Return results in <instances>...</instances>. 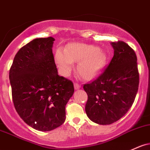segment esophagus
I'll list each match as a JSON object with an SVG mask.
<instances>
[{
	"label": "esophagus",
	"mask_w": 150,
	"mask_h": 150,
	"mask_svg": "<svg viewBox=\"0 0 150 150\" xmlns=\"http://www.w3.org/2000/svg\"><path fill=\"white\" fill-rule=\"evenodd\" d=\"M74 88H75V90H78V89H80V88H81V85H80V84L75 83H74Z\"/></svg>",
	"instance_id": "esophagus-1"
}]
</instances>
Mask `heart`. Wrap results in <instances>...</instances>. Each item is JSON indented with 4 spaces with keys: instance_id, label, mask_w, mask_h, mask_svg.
<instances>
[{
    "instance_id": "1",
    "label": "heart",
    "mask_w": 150,
    "mask_h": 150,
    "mask_svg": "<svg viewBox=\"0 0 150 150\" xmlns=\"http://www.w3.org/2000/svg\"><path fill=\"white\" fill-rule=\"evenodd\" d=\"M79 60L77 67L78 75L85 80H90L102 70L106 56L99 47L79 42L69 44L64 51L58 49L55 52V62L63 75H68L72 70L73 62Z\"/></svg>"
}]
</instances>
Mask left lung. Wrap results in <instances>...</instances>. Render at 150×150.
<instances>
[{
	"label": "left lung",
	"instance_id": "8db88e82",
	"mask_svg": "<svg viewBox=\"0 0 150 150\" xmlns=\"http://www.w3.org/2000/svg\"><path fill=\"white\" fill-rule=\"evenodd\" d=\"M114 56L101 74L83 89L88 94L85 112L94 122L110 125L122 117L134 103L139 83L137 58L126 42H112Z\"/></svg>",
	"mask_w": 150,
	"mask_h": 150
}]
</instances>
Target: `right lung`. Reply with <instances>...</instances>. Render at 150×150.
Here are the masks:
<instances>
[{"instance_id": "right-lung-1", "label": "right lung", "mask_w": 150, "mask_h": 150, "mask_svg": "<svg viewBox=\"0 0 150 150\" xmlns=\"http://www.w3.org/2000/svg\"><path fill=\"white\" fill-rule=\"evenodd\" d=\"M54 40L36 38L23 46L9 70L15 109L26 124L42 132L63 124L65 106L74 93L71 80L57 75Z\"/></svg>"}]
</instances>
